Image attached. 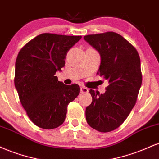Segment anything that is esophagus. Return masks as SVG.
I'll return each instance as SVG.
<instances>
[{
    "label": "esophagus",
    "mask_w": 159,
    "mask_h": 159,
    "mask_svg": "<svg viewBox=\"0 0 159 159\" xmlns=\"http://www.w3.org/2000/svg\"><path fill=\"white\" fill-rule=\"evenodd\" d=\"M88 92H89V90L87 87H81V93H88Z\"/></svg>",
    "instance_id": "obj_1"
}]
</instances>
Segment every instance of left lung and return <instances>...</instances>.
<instances>
[{"label":"left lung","instance_id":"8db88e82","mask_svg":"<svg viewBox=\"0 0 159 159\" xmlns=\"http://www.w3.org/2000/svg\"><path fill=\"white\" fill-rule=\"evenodd\" d=\"M84 39L99 52L97 75L109 84L104 94L90 90L93 101L86 107V120L98 132H111L123 124L136 103L142 83L139 54L115 32L90 34Z\"/></svg>","mask_w":159,"mask_h":159}]
</instances>
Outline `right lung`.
Instances as JSON below:
<instances>
[{
	"mask_svg": "<svg viewBox=\"0 0 159 159\" xmlns=\"http://www.w3.org/2000/svg\"><path fill=\"white\" fill-rule=\"evenodd\" d=\"M81 38L45 33L28 42L18 54L15 87L27 115L38 127L52 129L62 125L67 106L79 94V85H66L55 74L64 66L67 52Z\"/></svg>",
	"mask_w": 159,
	"mask_h": 159,
	"instance_id": "obj_1",
	"label": "right lung"
}]
</instances>
